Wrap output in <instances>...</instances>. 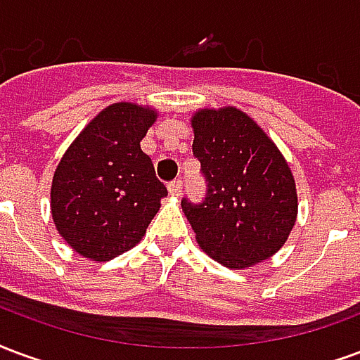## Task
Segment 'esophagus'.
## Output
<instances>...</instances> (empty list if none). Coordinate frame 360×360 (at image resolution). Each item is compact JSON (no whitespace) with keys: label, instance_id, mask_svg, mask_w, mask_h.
<instances>
[{"label":"esophagus","instance_id":"1","mask_svg":"<svg viewBox=\"0 0 360 360\" xmlns=\"http://www.w3.org/2000/svg\"><path fill=\"white\" fill-rule=\"evenodd\" d=\"M169 193L172 198H178L182 193V180H174L169 184Z\"/></svg>","mask_w":360,"mask_h":360}]
</instances>
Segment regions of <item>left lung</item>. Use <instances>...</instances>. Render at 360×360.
Listing matches in <instances>:
<instances>
[{
	"label": "left lung",
	"instance_id": "1",
	"mask_svg": "<svg viewBox=\"0 0 360 360\" xmlns=\"http://www.w3.org/2000/svg\"><path fill=\"white\" fill-rule=\"evenodd\" d=\"M193 155L207 180L203 203L182 199L199 248L228 269H249L278 253L297 220V190L276 143L236 107L191 117Z\"/></svg>",
	"mask_w": 360,
	"mask_h": 360
}]
</instances>
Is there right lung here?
I'll return each instance as SVG.
<instances>
[{
	"label": "right lung",
	"instance_id": "right-lung-1",
	"mask_svg": "<svg viewBox=\"0 0 360 360\" xmlns=\"http://www.w3.org/2000/svg\"><path fill=\"white\" fill-rule=\"evenodd\" d=\"M157 111L138 103H112L86 124L57 165L51 217L76 253L91 261L140 243L167 195L140 141Z\"/></svg>",
	"mask_w": 360,
	"mask_h": 360
}]
</instances>
